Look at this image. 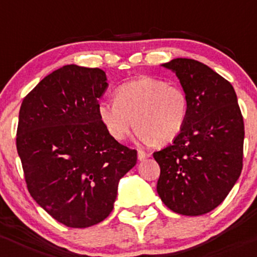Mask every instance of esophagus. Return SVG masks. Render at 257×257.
I'll list each match as a JSON object with an SVG mask.
<instances>
[{"mask_svg":"<svg viewBox=\"0 0 257 257\" xmlns=\"http://www.w3.org/2000/svg\"><path fill=\"white\" fill-rule=\"evenodd\" d=\"M149 154H147L145 153V151H143V150H138V159H139L140 161H143V160H145V159L147 158H149Z\"/></svg>","mask_w":257,"mask_h":257,"instance_id":"esophagus-1","label":"esophagus"}]
</instances>
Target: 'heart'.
Here are the masks:
<instances>
[{"label":"heart","instance_id":"heart-1","mask_svg":"<svg viewBox=\"0 0 257 257\" xmlns=\"http://www.w3.org/2000/svg\"><path fill=\"white\" fill-rule=\"evenodd\" d=\"M190 101L185 88L151 76H140L115 88L114 99L97 104V114L108 136L124 142L134 124L144 144H170L187 121Z\"/></svg>","mask_w":257,"mask_h":257}]
</instances>
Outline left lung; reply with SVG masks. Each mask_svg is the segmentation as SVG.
Returning <instances> with one entry per match:
<instances>
[{"label":"left lung","instance_id":"8db88e82","mask_svg":"<svg viewBox=\"0 0 257 257\" xmlns=\"http://www.w3.org/2000/svg\"><path fill=\"white\" fill-rule=\"evenodd\" d=\"M163 66L176 74L190 110L180 136L154 153L160 166L156 190L175 213L206 214L225 199L241 174V110L231 83L207 65L177 58Z\"/></svg>","mask_w":257,"mask_h":257}]
</instances>
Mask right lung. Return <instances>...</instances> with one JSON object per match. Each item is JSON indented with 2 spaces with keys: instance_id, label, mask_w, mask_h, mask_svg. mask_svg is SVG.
<instances>
[{
  "instance_id": "add662e5",
  "label": "right lung",
  "mask_w": 257,
  "mask_h": 257,
  "mask_svg": "<svg viewBox=\"0 0 257 257\" xmlns=\"http://www.w3.org/2000/svg\"><path fill=\"white\" fill-rule=\"evenodd\" d=\"M106 80L101 69L66 65L40 81L20 109L16 144L27 188L70 228L106 219L118 182L137 164V150L113 140L97 114Z\"/></svg>"
}]
</instances>
